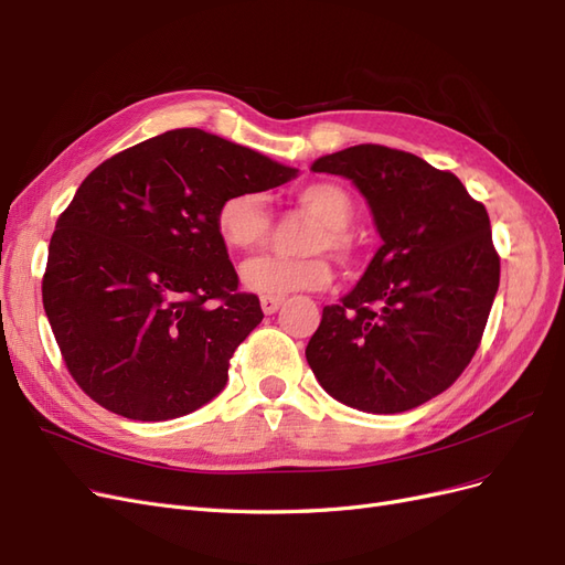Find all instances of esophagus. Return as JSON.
<instances>
[{
  "label": "esophagus",
  "mask_w": 565,
  "mask_h": 565,
  "mask_svg": "<svg viewBox=\"0 0 565 565\" xmlns=\"http://www.w3.org/2000/svg\"><path fill=\"white\" fill-rule=\"evenodd\" d=\"M282 306V299L280 297H262V311L266 316H273Z\"/></svg>",
  "instance_id": "1"
}]
</instances>
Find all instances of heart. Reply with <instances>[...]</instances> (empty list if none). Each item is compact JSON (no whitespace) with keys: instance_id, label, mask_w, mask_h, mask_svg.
<instances>
[{"instance_id":"heart-1","label":"heart","mask_w":565,"mask_h":565,"mask_svg":"<svg viewBox=\"0 0 565 565\" xmlns=\"http://www.w3.org/2000/svg\"><path fill=\"white\" fill-rule=\"evenodd\" d=\"M303 212L318 218V226L306 237V256H259L243 268V282L266 297H282L289 292H313L332 280L330 252L337 262L351 264L358 254L351 226L355 218V202L344 185L311 183L297 193ZM216 233L228 249L249 252L262 247L270 235L268 202L262 193L241 191L218 204Z\"/></svg>"}]
</instances>
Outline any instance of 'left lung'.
<instances>
[{"mask_svg": "<svg viewBox=\"0 0 565 565\" xmlns=\"http://www.w3.org/2000/svg\"><path fill=\"white\" fill-rule=\"evenodd\" d=\"M370 204L382 247L306 347L320 386L349 407L405 413L457 382L500 287L483 202L413 152L361 143L318 158Z\"/></svg>", "mask_w": 565, "mask_h": 565, "instance_id": "1", "label": "left lung"}]
</instances>
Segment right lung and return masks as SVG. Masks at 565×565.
<instances>
[{"instance_id": "right-lung-1", "label": "right lung", "mask_w": 565, "mask_h": 565, "mask_svg": "<svg viewBox=\"0 0 565 565\" xmlns=\"http://www.w3.org/2000/svg\"><path fill=\"white\" fill-rule=\"evenodd\" d=\"M297 169L202 129L117 152L82 181L49 243L42 301L67 372L100 407L183 417L228 380L262 322L216 233L218 204Z\"/></svg>"}]
</instances>
